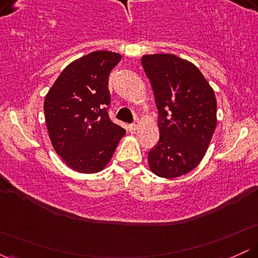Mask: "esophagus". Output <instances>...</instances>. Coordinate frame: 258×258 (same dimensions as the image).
I'll list each match as a JSON object with an SVG mask.
<instances>
[{"instance_id":"34e87169","label":"esophagus","mask_w":258,"mask_h":258,"mask_svg":"<svg viewBox=\"0 0 258 258\" xmlns=\"http://www.w3.org/2000/svg\"><path fill=\"white\" fill-rule=\"evenodd\" d=\"M138 127H139V121H135V122L131 123V125L128 126V130H130V131H131V132H135L136 130L138 128Z\"/></svg>"}]
</instances>
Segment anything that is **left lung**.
<instances>
[{"mask_svg": "<svg viewBox=\"0 0 258 258\" xmlns=\"http://www.w3.org/2000/svg\"><path fill=\"white\" fill-rule=\"evenodd\" d=\"M142 65L159 111L160 138L148 154L149 167L162 178H176L206 154L217 123L215 92L193 63L174 54H146Z\"/></svg>", "mask_w": 258, "mask_h": 258, "instance_id": "obj_1", "label": "left lung"}]
</instances>
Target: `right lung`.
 <instances>
[{
    "label": "right lung",
    "mask_w": 258,
    "mask_h": 258,
    "mask_svg": "<svg viewBox=\"0 0 258 258\" xmlns=\"http://www.w3.org/2000/svg\"><path fill=\"white\" fill-rule=\"evenodd\" d=\"M119 53L92 52L61 72L44 98L51 143L72 170L97 173L110 161L126 131L110 120L109 74Z\"/></svg>",
    "instance_id": "right-lung-1"
}]
</instances>
